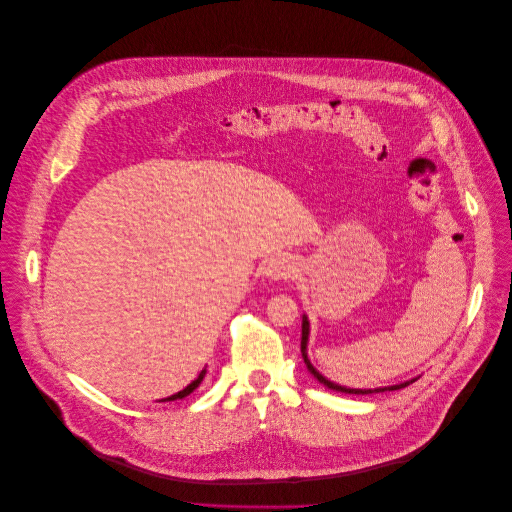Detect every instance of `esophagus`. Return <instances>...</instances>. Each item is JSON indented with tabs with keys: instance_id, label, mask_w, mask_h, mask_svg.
Wrapping results in <instances>:
<instances>
[{
	"instance_id": "34e87169",
	"label": "esophagus",
	"mask_w": 512,
	"mask_h": 512,
	"mask_svg": "<svg viewBox=\"0 0 512 512\" xmlns=\"http://www.w3.org/2000/svg\"><path fill=\"white\" fill-rule=\"evenodd\" d=\"M296 272V266L294 262L288 258V256H274L268 260L266 268H264V274L270 278V280H290Z\"/></svg>"
}]
</instances>
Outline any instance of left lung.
Masks as SVG:
<instances>
[{
    "instance_id": "left-lung-1",
    "label": "left lung",
    "mask_w": 512,
    "mask_h": 512,
    "mask_svg": "<svg viewBox=\"0 0 512 512\" xmlns=\"http://www.w3.org/2000/svg\"><path fill=\"white\" fill-rule=\"evenodd\" d=\"M311 325H309V319H306V315H302V339H300V351H302V359H304V363H306V369H309L325 387H329V389H333V391H341V393H355V395H367V393H381V391H393V389H401V387H405V385H410L412 381H416V379H412V381H405V383H399V385H389V387H377V389H351V387H343V385H337V383H333V381H329L325 375H321L315 367H313V363H311V359H309V355H306V343H309V333H311V329H309Z\"/></svg>"
}]
</instances>
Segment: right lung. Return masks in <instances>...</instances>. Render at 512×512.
Masks as SVG:
<instances>
[{"label": "right lung", "mask_w": 512, "mask_h": 512, "mask_svg": "<svg viewBox=\"0 0 512 512\" xmlns=\"http://www.w3.org/2000/svg\"><path fill=\"white\" fill-rule=\"evenodd\" d=\"M203 377H206V369H201V373L185 387V389H181V391H177V393H173L171 397H165V399H161V401H175V399H183V397H187L193 389H197L199 387V383L203 381Z\"/></svg>", "instance_id": "obj_1"}]
</instances>
